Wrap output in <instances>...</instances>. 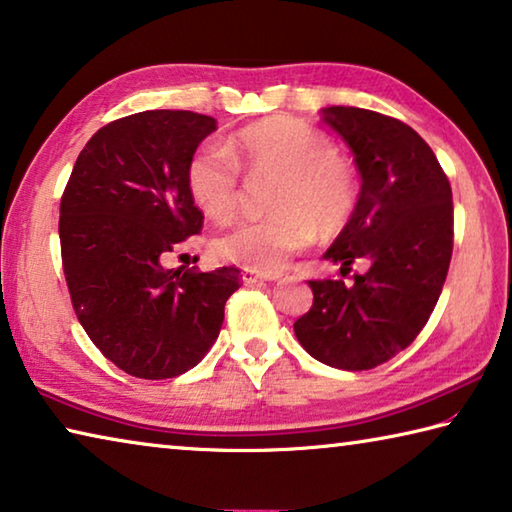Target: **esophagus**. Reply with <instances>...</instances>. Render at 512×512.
<instances>
[{"instance_id":"34e87169","label":"esophagus","mask_w":512,"mask_h":512,"mask_svg":"<svg viewBox=\"0 0 512 512\" xmlns=\"http://www.w3.org/2000/svg\"><path fill=\"white\" fill-rule=\"evenodd\" d=\"M280 275L275 273H255V271H244L241 273V280H244L246 284H259V282H273L277 280Z\"/></svg>"}]
</instances>
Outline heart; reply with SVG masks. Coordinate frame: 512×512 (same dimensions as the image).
<instances>
[{
	"instance_id": "b5f03b06",
	"label": "heart",
	"mask_w": 512,
	"mask_h": 512,
	"mask_svg": "<svg viewBox=\"0 0 512 512\" xmlns=\"http://www.w3.org/2000/svg\"><path fill=\"white\" fill-rule=\"evenodd\" d=\"M239 167L250 178L275 176L262 221L244 223L216 241V253L246 271L275 273L287 259L352 219L359 185L352 164L332 151L327 137L293 117L255 121L230 137L225 149L203 144L187 164L194 203L216 223L239 212Z\"/></svg>"
}]
</instances>
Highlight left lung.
Listing matches in <instances>:
<instances>
[{
    "label": "left lung",
    "mask_w": 512,
    "mask_h": 512,
    "mask_svg": "<svg viewBox=\"0 0 512 512\" xmlns=\"http://www.w3.org/2000/svg\"><path fill=\"white\" fill-rule=\"evenodd\" d=\"M323 119L354 153L361 192L352 219L325 250L354 282L311 280L314 305L293 323L311 357L341 370L393 359L427 325L454 246L452 187L429 144L393 117L329 106Z\"/></svg>",
    "instance_id": "left-lung-1"
}]
</instances>
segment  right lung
<instances>
[{
    "mask_svg": "<svg viewBox=\"0 0 512 512\" xmlns=\"http://www.w3.org/2000/svg\"><path fill=\"white\" fill-rule=\"evenodd\" d=\"M216 119L144 110L90 137L60 201V250L76 318L117 368L169 379L194 368L223 325L239 268H164L203 228L187 164Z\"/></svg>",
    "mask_w": 512,
    "mask_h": 512,
    "instance_id": "right-lung-1",
    "label": "right lung"
}]
</instances>
